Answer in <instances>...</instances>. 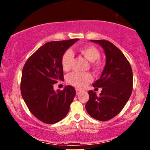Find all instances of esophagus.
<instances>
[{"mask_svg":"<svg viewBox=\"0 0 150 150\" xmlns=\"http://www.w3.org/2000/svg\"><path fill=\"white\" fill-rule=\"evenodd\" d=\"M76 95H79V94L81 93V90L76 89Z\"/></svg>","mask_w":150,"mask_h":150,"instance_id":"34e87169","label":"esophagus"}]
</instances>
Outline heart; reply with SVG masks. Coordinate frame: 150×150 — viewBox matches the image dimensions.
<instances>
[{
	"instance_id": "b5f03b06",
	"label": "heart",
	"mask_w": 150,
	"mask_h": 150,
	"mask_svg": "<svg viewBox=\"0 0 150 150\" xmlns=\"http://www.w3.org/2000/svg\"><path fill=\"white\" fill-rule=\"evenodd\" d=\"M78 52L88 61H91V66L95 70H99L102 67V62L99 59L100 52L99 50L91 45H85L79 47ZM73 61V54L71 50H65L61 58V63L64 71H69ZM92 76L89 73L73 72L67 76V82L74 87L83 88L91 81Z\"/></svg>"
}]
</instances>
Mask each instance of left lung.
Masks as SVG:
<instances>
[{"label": "left lung", "instance_id": "1", "mask_svg": "<svg viewBox=\"0 0 150 150\" xmlns=\"http://www.w3.org/2000/svg\"><path fill=\"white\" fill-rule=\"evenodd\" d=\"M100 44L106 55L101 76L93 84L102 87L100 96L89 91L85 108L89 115L99 121H108L120 113L132 91L133 74L129 61L120 49L107 40H91ZM98 89V88H96Z\"/></svg>", "mask_w": 150, "mask_h": 150}]
</instances>
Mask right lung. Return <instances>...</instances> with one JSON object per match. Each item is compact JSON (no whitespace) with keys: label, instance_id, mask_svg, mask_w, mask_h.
<instances>
[{"label":"right lung","instance_id":"1","mask_svg":"<svg viewBox=\"0 0 150 150\" xmlns=\"http://www.w3.org/2000/svg\"><path fill=\"white\" fill-rule=\"evenodd\" d=\"M79 39L46 43L27 59L22 72L20 90L30 112L39 120L52 124L67 115L76 95L68 85L62 91L53 85L63 81L61 58Z\"/></svg>","mask_w":150,"mask_h":150}]
</instances>
